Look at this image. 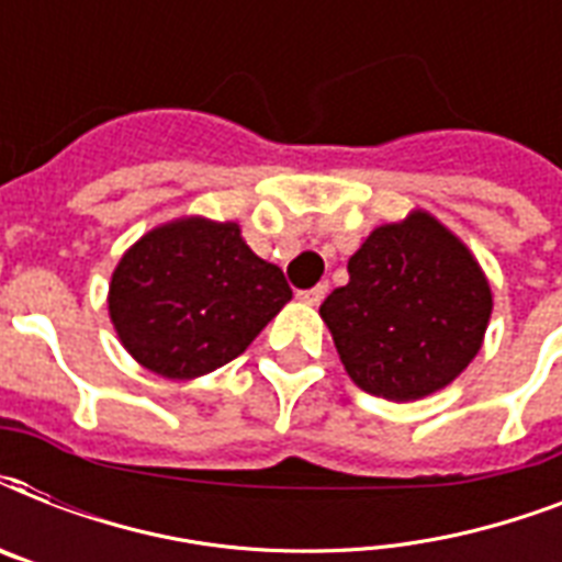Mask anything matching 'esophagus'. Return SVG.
I'll return each instance as SVG.
<instances>
[{
  "instance_id": "1",
  "label": "esophagus",
  "mask_w": 562,
  "mask_h": 562,
  "mask_svg": "<svg viewBox=\"0 0 562 562\" xmlns=\"http://www.w3.org/2000/svg\"><path fill=\"white\" fill-rule=\"evenodd\" d=\"M324 297H326V285H315V289H308V291H297V300L300 303H306V306H317Z\"/></svg>"
}]
</instances>
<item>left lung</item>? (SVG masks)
Returning <instances> with one entry per match:
<instances>
[{"instance_id": "left-lung-1", "label": "left lung", "mask_w": 562, "mask_h": 562, "mask_svg": "<svg viewBox=\"0 0 562 562\" xmlns=\"http://www.w3.org/2000/svg\"><path fill=\"white\" fill-rule=\"evenodd\" d=\"M321 306L352 382L391 402L452 384L479 356L493 291L479 259L431 212L375 227Z\"/></svg>"}]
</instances>
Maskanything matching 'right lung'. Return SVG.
Instances as JSON below:
<instances>
[{
  "label": "right lung",
  "instance_id": "1",
  "mask_svg": "<svg viewBox=\"0 0 562 562\" xmlns=\"http://www.w3.org/2000/svg\"><path fill=\"white\" fill-rule=\"evenodd\" d=\"M289 300L282 271L247 247L236 221L180 215L122 254L108 312L136 364L187 382L241 356Z\"/></svg>",
  "mask_w": 562,
  "mask_h": 562
}]
</instances>
